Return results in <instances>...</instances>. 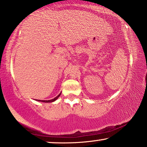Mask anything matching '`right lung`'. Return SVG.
Segmentation results:
<instances>
[{"label":"right lung","mask_w":147,"mask_h":147,"mask_svg":"<svg viewBox=\"0 0 147 147\" xmlns=\"http://www.w3.org/2000/svg\"><path fill=\"white\" fill-rule=\"evenodd\" d=\"M60 95H61V94H60L59 95H58L57 97H55V98H53V99H51V100H38V101H42V102H45V103H50V102H53V101H55V100H56L58 98V97H59Z\"/></svg>","instance_id":"obj_1"}]
</instances>
